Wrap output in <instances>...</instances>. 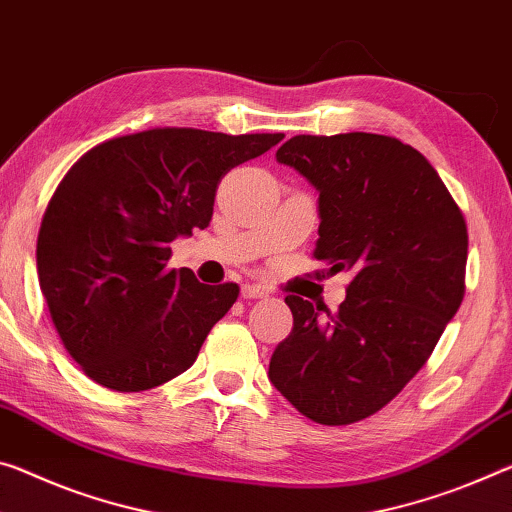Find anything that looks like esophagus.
Segmentation results:
<instances>
[{
	"mask_svg": "<svg viewBox=\"0 0 512 512\" xmlns=\"http://www.w3.org/2000/svg\"><path fill=\"white\" fill-rule=\"evenodd\" d=\"M266 294H269V289L259 287V285H243L241 287V296L246 300H253V298H264Z\"/></svg>",
	"mask_w": 512,
	"mask_h": 512,
	"instance_id": "esophagus-1",
	"label": "esophagus"
}]
</instances>
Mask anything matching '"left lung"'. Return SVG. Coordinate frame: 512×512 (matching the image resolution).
Listing matches in <instances>:
<instances>
[{
  "mask_svg": "<svg viewBox=\"0 0 512 512\" xmlns=\"http://www.w3.org/2000/svg\"><path fill=\"white\" fill-rule=\"evenodd\" d=\"M275 159L319 191L314 259L353 278L335 314L285 298L294 328L275 346L269 378L316 424H355L417 376L458 312L465 216L424 154L394 136L300 134Z\"/></svg>",
  "mask_w": 512,
  "mask_h": 512,
  "instance_id": "obj_1",
  "label": "left lung"
}]
</instances>
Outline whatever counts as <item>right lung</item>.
I'll return each mask as SVG.
<instances>
[{
	"mask_svg": "<svg viewBox=\"0 0 512 512\" xmlns=\"http://www.w3.org/2000/svg\"><path fill=\"white\" fill-rule=\"evenodd\" d=\"M285 134L157 127L109 139L72 164L40 223V291L81 371L113 392L180 376L239 296L168 269L170 241L205 230L223 177Z\"/></svg>",
	"mask_w": 512,
	"mask_h": 512,
	"instance_id": "add662e5",
	"label": "right lung"
}]
</instances>
